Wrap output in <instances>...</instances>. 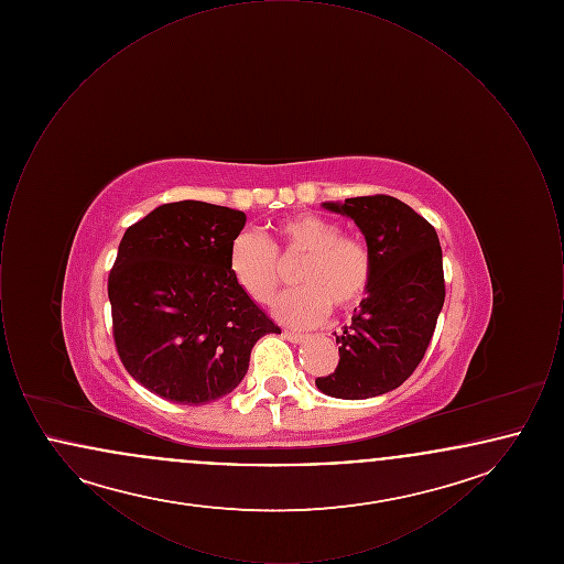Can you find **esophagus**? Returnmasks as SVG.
Listing matches in <instances>:
<instances>
[{"label": "esophagus", "instance_id": "esophagus-1", "mask_svg": "<svg viewBox=\"0 0 564 564\" xmlns=\"http://www.w3.org/2000/svg\"><path fill=\"white\" fill-rule=\"evenodd\" d=\"M283 338H285V340H290V343H294V345H300V343H304L308 336H306V334H300V332H290V329H285V332H283Z\"/></svg>", "mask_w": 564, "mask_h": 564}]
</instances>
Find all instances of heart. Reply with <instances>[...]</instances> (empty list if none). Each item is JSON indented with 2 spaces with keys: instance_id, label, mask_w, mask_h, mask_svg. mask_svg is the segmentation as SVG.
Instances as JSON below:
<instances>
[{
  "instance_id": "1",
  "label": "heart",
  "mask_w": 564,
  "mask_h": 564,
  "mask_svg": "<svg viewBox=\"0 0 564 564\" xmlns=\"http://www.w3.org/2000/svg\"><path fill=\"white\" fill-rule=\"evenodd\" d=\"M340 232L336 221L322 215H294L279 221L267 241L253 232L239 235L228 251V270L253 302L269 304L279 288L276 256L304 253L295 269V281L302 285L274 302V317L311 327L327 317L329 304L349 311L370 288L368 245Z\"/></svg>"
}]
</instances>
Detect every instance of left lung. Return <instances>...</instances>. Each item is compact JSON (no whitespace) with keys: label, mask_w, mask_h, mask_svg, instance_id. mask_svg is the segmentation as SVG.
<instances>
[{"label":"left lung","mask_w":564,"mask_h":564,"mask_svg":"<svg viewBox=\"0 0 564 564\" xmlns=\"http://www.w3.org/2000/svg\"><path fill=\"white\" fill-rule=\"evenodd\" d=\"M361 230L372 279L350 325L336 334L338 368L315 380L338 400H368L398 389L416 370L444 306L442 247L435 228L384 194L323 203Z\"/></svg>","instance_id":"8db88e82"}]
</instances>
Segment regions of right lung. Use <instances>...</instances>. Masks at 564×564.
Segmentation results:
<instances>
[{
  "label": "right lung",
  "instance_id": "add662e5",
  "mask_svg": "<svg viewBox=\"0 0 564 564\" xmlns=\"http://www.w3.org/2000/svg\"><path fill=\"white\" fill-rule=\"evenodd\" d=\"M245 214L200 200L156 207L118 247L108 294L116 349L166 402H215L241 384L253 345L281 334L228 270Z\"/></svg>",
  "mask_w": 564,
  "mask_h": 564
}]
</instances>
